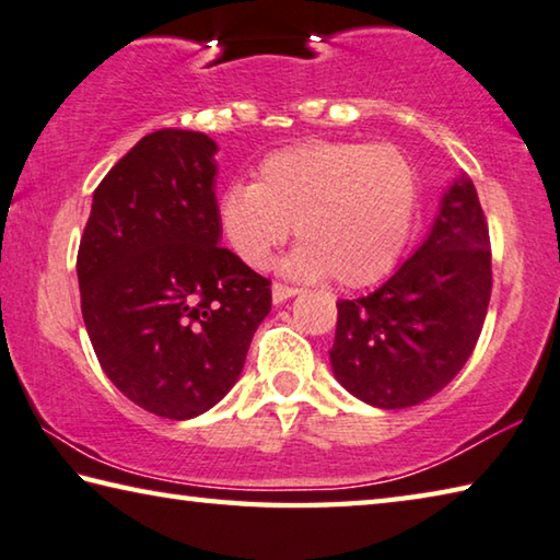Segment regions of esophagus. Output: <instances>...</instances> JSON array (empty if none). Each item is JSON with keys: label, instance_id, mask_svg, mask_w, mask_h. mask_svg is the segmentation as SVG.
<instances>
[{"label": "esophagus", "instance_id": "34e87169", "mask_svg": "<svg viewBox=\"0 0 560 560\" xmlns=\"http://www.w3.org/2000/svg\"><path fill=\"white\" fill-rule=\"evenodd\" d=\"M295 295H298V288L285 285V282H275V285H272V302H275V305H280V302H285V300L295 298Z\"/></svg>", "mask_w": 560, "mask_h": 560}]
</instances>
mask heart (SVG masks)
Instances as JSON below:
<instances>
[{
	"label": "heart",
	"instance_id": "heart-1",
	"mask_svg": "<svg viewBox=\"0 0 560 560\" xmlns=\"http://www.w3.org/2000/svg\"><path fill=\"white\" fill-rule=\"evenodd\" d=\"M420 179L396 144L305 142L265 156L255 184L233 182L219 225L241 260L260 265L292 235L288 268L361 288L394 268L413 229Z\"/></svg>",
	"mask_w": 560,
	"mask_h": 560
}]
</instances>
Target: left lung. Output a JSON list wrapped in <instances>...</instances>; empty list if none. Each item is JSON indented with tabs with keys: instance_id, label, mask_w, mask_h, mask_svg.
I'll list each match as a JSON object with an SVG mask.
<instances>
[{
	"instance_id": "1",
	"label": "left lung",
	"mask_w": 560,
	"mask_h": 560,
	"mask_svg": "<svg viewBox=\"0 0 560 560\" xmlns=\"http://www.w3.org/2000/svg\"><path fill=\"white\" fill-rule=\"evenodd\" d=\"M489 295V225L475 184L459 176L428 241L366 298L337 302L335 376L376 408L423 404L475 351Z\"/></svg>"
}]
</instances>
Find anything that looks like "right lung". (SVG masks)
Masks as SVG:
<instances>
[{
	"label": "right lung",
	"mask_w": 560,
	"mask_h": 560,
	"mask_svg": "<svg viewBox=\"0 0 560 560\" xmlns=\"http://www.w3.org/2000/svg\"><path fill=\"white\" fill-rule=\"evenodd\" d=\"M213 154L203 132L144 135L97 184L78 245L83 322L105 376L172 420L229 394L272 302L270 280L219 245Z\"/></svg>",
	"instance_id": "1"
}]
</instances>
